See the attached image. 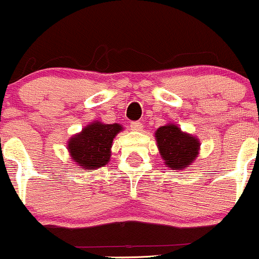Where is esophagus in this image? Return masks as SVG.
I'll return each mask as SVG.
<instances>
[{
	"instance_id": "1",
	"label": "esophagus",
	"mask_w": 259,
	"mask_h": 259,
	"mask_svg": "<svg viewBox=\"0 0 259 259\" xmlns=\"http://www.w3.org/2000/svg\"><path fill=\"white\" fill-rule=\"evenodd\" d=\"M130 129H132L133 132H142V130H143V122L133 121L132 124H130Z\"/></svg>"
}]
</instances>
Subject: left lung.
<instances>
[{
	"label": "left lung",
	"mask_w": 259,
	"mask_h": 259,
	"mask_svg": "<svg viewBox=\"0 0 259 259\" xmlns=\"http://www.w3.org/2000/svg\"><path fill=\"white\" fill-rule=\"evenodd\" d=\"M154 135L164 164L171 170L189 168L197 160L200 150L199 139L183 132L174 122L158 127Z\"/></svg>",
	"instance_id": "left-lung-1"
}]
</instances>
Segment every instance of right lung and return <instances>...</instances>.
I'll use <instances>...</instances> for the list:
<instances>
[{"label": "right lung", "mask_w": 259, "mask_h": 259, "mask_svg": "<svg viewBox=\"0 0 259 259\" xmlns=\"http://www.w3.org/2000/svg\"><path fill=\"white\" fill-rule=\"evenodd\" d=\"M124 127L117 122H90L67 142V151L72 161L86 170H96L110 160L114 138Z\"/></svg>", "instance_id": "1"}]
</instances>
